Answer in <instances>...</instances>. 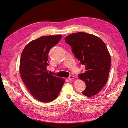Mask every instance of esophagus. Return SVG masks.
<instances>
[{"instance_id":"esophagus-1","label":"esophagus","mask_w":128,"mask_h":128,"mask_svg":"<svg viewBox=\"0 0 128 128\" xmlns=\"http://www.w3.org/2000/svg\"><path fill=\"white\" fill-rule=\"evenodd\" d=\"M75 78V77L74 76H70V77L68 78V79L70 80H72V79H74Z\"/></svg>"}]
</instances>
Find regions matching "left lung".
<instances>
[{"label": "left lung", "mask_w": 128, "mask_h": 128, "mask_svg": "<svg viewBox=\"0 0 128 128\" xmlns=\"http://www.w3.org/2000/svg\"><path fill=\"white\" fill-rule=\"evenodd\" d=\"M65 40L80 65L85 66L86 72L78 75L86 85L82 93L88 97L96 95L107 83L110 70L111 58L106 44L97 36L83 32L72 34Z\"/></svg>", "instance_id": "left-lung-1"}]
</instances>
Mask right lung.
Instances as JSON below:
<instances>
[{"label": "right lung", "instance_id": "1", "mask_svg": "<svg viewBox=\"0 0 128 128\" xmlns=\"http://www.w3.org/2000/svg\"><path fill=\"white\" fill-rule=\"evenodd\" d=\"M62 36H46L26 46L21 57L20 75L31 95L40 102L48 103L57 98L65 80L50 75L46 70L48 54Z\"/></svg>", "mask_w": 128, "mask_h": 128}]
</instances>
